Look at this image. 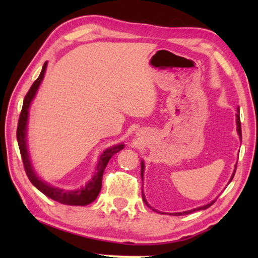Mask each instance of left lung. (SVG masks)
<instances>
[{"label": "left lung", "instance_id": "1", "mask_svg": "<svg viewBox=\"0 0 258 258\" xmlns=\"http://www.w3.org/2000/svg\"><path fill=\"white\" fill-rule=\"evenodd\" d=\"M235 123H237V132H238V135H239V138H240V140H241V124H240V116H239V108H238V113H235ZM145 163H143V160L141 161V177H142V181H143V173H145ZM235 168H237V164H235V167H234V171H233V173H232V176H231V178H230V181H229V183L232 181V178H233V176H234V173H235ZM228 183V184H229ZM142 199H143V202H145V204L147 205L148 207L149 208H152L149 204H148V202H147V199H146V196H145V194H143V191H142ZM216 200V199H215ZM215 200H213V202H211V203H208L207 205H204V206H200V207H197V208H194V209H191V211H185V212H180V213H169V214H172V215H175V216H181V215H187V214H190V213H194V212H197V211H202V209H206V208H208V207H211L212 205L215 203ZM152 211H155V212H158L157 211V209H155V208H152ZM163 214V213H161Z\"/></svg>", "mask_w": 258, "mask_h": 258}]
</instances>
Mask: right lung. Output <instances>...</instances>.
Masks as SVG:
<instances>
[{"label": "right lung", "instance_id": "obj_1", "mask_svg": "<svg viewBox=\"0 0 258 258\" xmlns=\"http://www.w3.org/2000/svg\"><path fill=\"white\" fill-rule=\"evenodd\" d=\"M47 66V61L43 64L42 72L40 76L36 81L33 83L32 87H30L28 93L26 94L24 99L23 109H21V113L18 121V128H17V140H18V145L21 154V158H23L24 167L26 174L29 178V181L33 183L35 187H37L42 194H44L46 197L55 200L60 204L63 205H71V206H86L91 203H93L101 191L102 185V175L104 172V168L110 160L111 157L117 154V152L124 149V145L112 146L108 149L104 150L99 157V161L95 167V172L91 177V180L86 183L85 186L78 187L76 190H64L60 189L53 185H50L49 183L43 181L42 178L37 175L36 171L34 169V166L32 164V159H30L28 146H27V125H28V116H29V108L32 101L37 93L38 87H40L41 83L44 78L45 71Z\"/></svg>", "mask_w": 258, "mask_h": 258}]
</instances>
